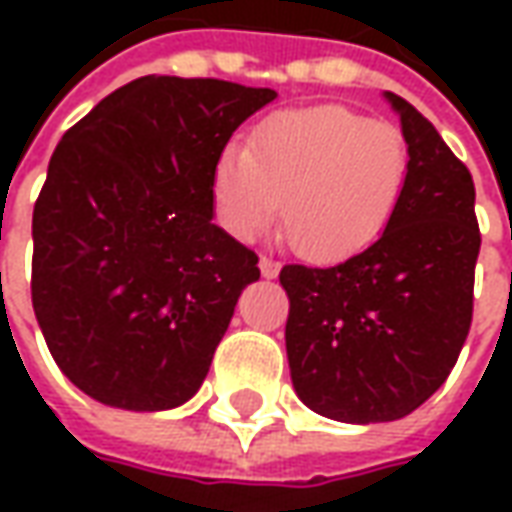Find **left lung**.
<instances>
[{
  "mask_svg": "<svg viewBox=\"0 0 512 512\" xmlns=\"http://www.w3.org/2000/svg\"><path fill=\"white\" fill-rule=\"evenodd\" d=\"M274 101L219 79L142 76L62 136L32 213V307L54 362L98 403L197 395L257 255L213 224L224 145Z\"/></svg>",
  "mask_w": 512,
  "mask_h": 512,
  "instance_id": "left-lung-1",
  "label": "left lung"
}]
</instances>
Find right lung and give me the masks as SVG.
<instances>
[{"label": "right lung", "mask_w": 512, "mask_h": 512, "mask_svg": "<svg viewBox=\"0 0 512 512\" xmlns=\"http://www.w3.org/2000/svg\"><path fill=\"white\" fill-rule=\"evenodd\" d=\"M403 136L406 178L376 241L337 266L279 274L293 389L315 414L348 425L422 406L447 381L472 323V175L428 123Z\"/></svg>", "instance_id": "add662e5"}]
</instances>
